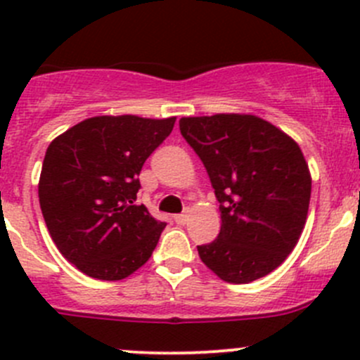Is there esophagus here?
Instances as JSON below:
<instances>
[{
  "instance_id": "obj_1",
  "label": "esophagus",
  "mask_w": 360,
  "mask_h": 360,
  "mask_svg": "<svg viewBox=\"0 0 360 360\" xmlns=\"http://www.w3.org/2000/svg\"><path fill=\"white\" fill-rule=\"evenodd\" d=\"M186 219H188L186 214H176V216H174V221H176L177 224H184L186 223Z\"/></svg>"
}]
</instances>
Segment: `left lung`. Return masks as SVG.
<instances>
[{
	"instance_id": "left-lung-1",
	"label": "left lung",
	"mask_w": 360,
	"mask_h": 360,
	"mask_svg": "<svg viewBox=\"0 0 360 360\" xmlns=\"http://www.w3.org/2000/svg\"><path fill=\"white\" fill-rule=\"evenodd\" d=\"M221 210V231L198 256L230 284H249L281 266L307 223L311 177L296 141L254 115L181 118Z\"/></svg>"
}]
</instances>
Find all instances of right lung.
<instances>
[{"instance_id": "add662e5", "label": "right lung", "mask_w": 360, "mask_h": 360, "mask_svg": "<svg viewBox=\"0 0 360 360\" xmlns=\"http://www.w3.org/2000/svg\"><path fill=\"white\" fill-rule=\"evenodd\" d=\"M174 123V116H94L50 143L39 207L57 249L89 277L122 281L157 248L165 223L136 205L137 176Z\"/></svg>"}]
</instances>
